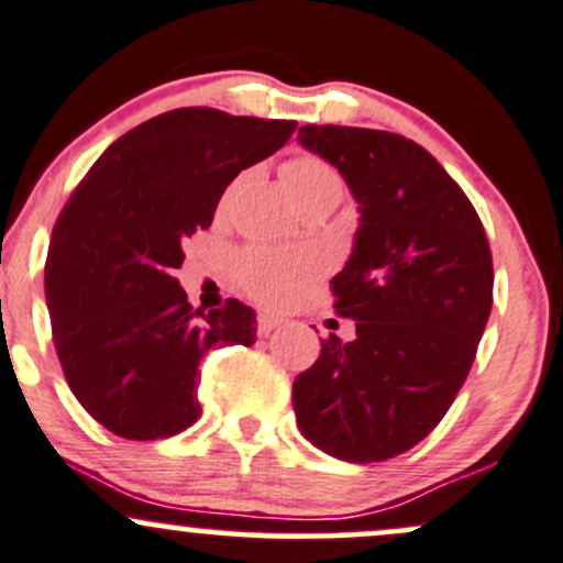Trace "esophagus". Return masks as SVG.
<instances>
[{
    "mask_svg": "<svg viewBox=\"0 0 563 563\" xmlns=\"http://www.w3.org/2000/svg\"><path fill=\"white\" fill-rule=\"evenodd\" d=\"M277 327H280V318L269 316V312H262V316H258V334L262 336L269 334V331H275Z\"/></svg>",
    "mask_w": 563,
    "mask_h": 563,
    "instance_id": "1",
    "label": "esophagus"
}]
</instances>
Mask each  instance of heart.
Masks as SVG:
<instances>
[{"label":"heart","instance_id":"heart-1","mask_svg":"<svg viewBox=\"0 0 563 563\" xmlns=\"http://www.w3.org/2000/svg\"><path fill=\"white\" fill-rule=\"evenodd\" d=\"M245 177H234L218 202V216L229 210L234 194L240 191ZM283 188L301 212L312 207H336L345 191L340 173L316 153H294L280 167ZM312 275V262L305 253L269 251V247H245L234 258V277L245 294L253 299L275 305L291 291L294 286Z\"/></svg>","mask_w":563,"mask_h":563}]
</instances>
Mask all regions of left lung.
<instances>
[{"label": "left lung", "instance_id": "1", "mask_svg": "<svg viewBox=\"0 0 563 563\" xmlns=\"http://www.w3.org/2000/svg\"><path fill=\"white\" fill-rule=\"evenodd\" d=\"M299 142L340 169L358 202L334 312L356 321L294 380L299 431L334 459L372 464L410 451L442 421L475 361L494 262L459 183L418 142L358 126H301Z\"/></svg>", "mask_w": 563, "mask_h": 563}]
</instances>
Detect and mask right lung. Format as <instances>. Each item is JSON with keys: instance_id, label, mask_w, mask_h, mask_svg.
Returning a JSON list of instances; mask_svg holds the SVG:
<instances>
[{"instance_id": "right-lung-1", "label": "right lung", "mask_w": 563, "mask_h": 563, "mask_svg": "<svg viewBox=\"0 0 563 563\" xmlns=\"http://www.w3.org/2000/svg\"><path fill=\"white\" fill-rule=\"evenodd\" d=\"M297 121L212 108L162 112L97 158L51 234L53 345L88 416L123 440H167L199 418L207 351L253 345L256 312L194 310L175 269L229 183L272 156Z\"/></svg>"}]
</instances>
